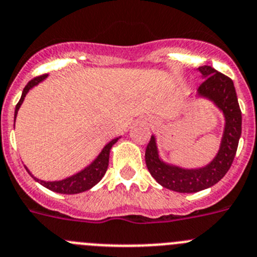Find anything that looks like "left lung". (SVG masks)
<instances>
[{
	"label": "left lung",
	"instance_id": "8db88e82",
	"mask_svg": "<svg viewBox=\"0 0 257 257\" xmlns=\"http://www.w3.org/2000/svg\"><path fill=\"white\" fill-rule=\"evenodd\" d=\"M197 71L203 80L195 97L210 101L224 117L223 136L214 159L206 165L189 169L166 163L160 156L155 134L145 155L146 165L157 183L179 193H195L218 183L234 160L242 133V112L233 80L211 66H201Z\"/></svg>",
	"mask_w": 257,
	"mask_h": 257
}]
</instances>
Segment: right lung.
<instances>
[{"mask_svg": "<svg viewBox=\"0 0 257 257\" xmlns=\"http://www.w3.org/2000/svg\"><path fill=\"white\" fill-rule=\"evenodd\" d=\"M47 75H42V77H38V78H34L33 80L28 83L25 85V88L23 89V93L22 97H20L19 102L16 105L15 107V115H14V128H15V120L16 116H18V111H19L20 106L23 105L24 102V98L27 97L28 92L33 89L36 85H38L39 83H42L43 80H46ZM121 137H116L114 140H111L107 145L103 146V149L101 150L100 154L97 155L94 157V160L92 161L91 164L83 168L82 170H79L78 173L75 174L70 175V177H66L64 179H60V180H42V179H38L37 177H34L33 174L31 173V170L25 166L27 169V172L31 174V177L33 178L36 182H38L39 184H42L43 187L48 188L50 191H54L57 192V193H62V195H75V193H82L84 191H88L91 189L92 187L96 186L102 177L105 175L106 170H107V166H108V159H110V151H111L112 146L117 142Z\"/></svg>", "mask_w": 257, "mask_h": 257, "instance_id": "right-lung-1", "label": "right lung"}]
</instances>
